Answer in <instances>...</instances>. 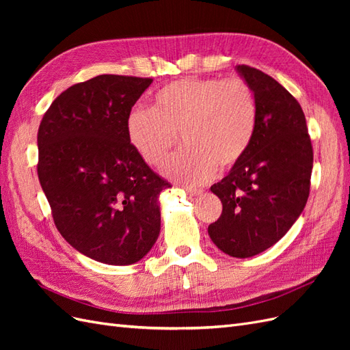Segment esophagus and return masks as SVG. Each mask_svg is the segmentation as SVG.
<instances>
[{"label": "esophagus", "instance_id": "1", "mask_svg": "<svg viewBox=\"0 0 350 350\" xmlns=\"http://www.w3.org/2000/svg\"><path fill=\"white\" fill-rule=\"evenodd\" d=\"M184 189H185V191H187V194H188V196H193V197H196V196H200L201 193H203V191H201V189H197V188H188V187H185Z\"/></svg>", "mask_w": 350, "mask_h": 350}]
</instances>
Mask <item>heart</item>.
Masks as SVG:
<instances>
[{
	"label": "heart",
	"mask_w": 350,
	"mask_h": 350,
	"mask_svg": "<svg viewBox=\"0 0 350 350\" xmlns=\"http://www.w3.org/2000/svg\"><path fill=\"white\" fill-rule=\"evenodd\" d=\"M257 121V100L243 79H184L159 90L152 109H131L125 133L149 166H161L181 135L185 150L169 159L163 174L179 184L200 185L216 167L224 172L241 162Z\"/></svg>",
	"instance_id": "b5f03b06"
}]
</instances>
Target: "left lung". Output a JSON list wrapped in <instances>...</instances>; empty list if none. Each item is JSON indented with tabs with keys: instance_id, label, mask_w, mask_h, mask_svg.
Here are the masks:
<instances>
[{
	"instance_id": "1",
	"label": "left lung",
	"mask_w": 350,
	"mask_h": 350,
	"mask_svg": "<svg viewBox=\"0 0 350 350\" xmlns=\"http://www.w3.org/2000/svg\"><path fill=\"white\" fill-rule=\"evenodd\" d=\"M237 70L256 96L257 130L241 162L210 188L224 208L208 235L228 256L248 258L274 245L302 213L314 153L298 100L269 74Z\"/></svg>"
}]
</instances>
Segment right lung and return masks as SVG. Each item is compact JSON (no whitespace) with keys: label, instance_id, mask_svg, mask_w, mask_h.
<instances>
[{"label":"right lung","instance_id":"add662e5","mask_svg":"<svg viewBox=\"0 0 350 350\" xmlns=\"http://www.w3.org/2000/svg\"><path fill=\"white\" fill-rule=\"evenodd\" d=\"M152 79L102 74L52 102L38 131V176L59 234L99 262L129 266L161 232L172 187L137 156L125 121Z\"/></svg>","mask_w":350,"mask_h":350}]
</instances>
